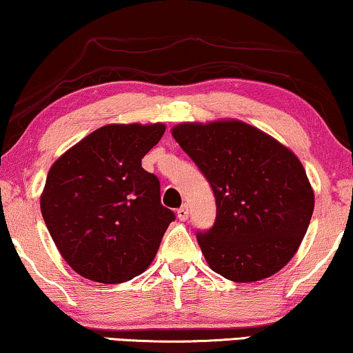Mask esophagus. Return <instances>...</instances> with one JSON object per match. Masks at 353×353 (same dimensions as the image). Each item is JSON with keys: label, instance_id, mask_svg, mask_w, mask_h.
Wrapping results in <instances>:
<instances>
[{"label": "esophagus", "instance_id": "esophagus-1", "mask_svg": "<svg viewBox=\"0 0 353 353\" xmlns=\"http://www.w3.org/2000/svg\"><path fill=\"white\" fill-rule=\"evenodd\" d=\"M176 216H178V219H180L181 221H186V220H188V216H190V209H188L186 204L181 205L180 209L176 210Z\"/></svg>", "mask_w": 353, "mask_h": 353}]
</instances>
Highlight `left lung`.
<instances>
[{"label": "left lung", "instance_id": "8db88e82", "mask_svg": "<svg viewBox=\"0 0 353 353\" xmlns=\"http://www.w3.org/2000/svg\"><path fill=\"white\" fill-rule=\"evenodd\" d=\"M172 137L214 190L215 223L197 233L209 267L236 283L260 281L286 267L315 207L296 154L236 119L183 122Z\"/></svg>", "mask_w": 353, "mask_h": 353}]
</instances>
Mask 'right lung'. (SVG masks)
<instances>
[{
	"mask_svg": "<svg viewBox=\"0 0 353 353\" xmlns=\"http://www.w3.org/2000/svg\"><path fill=\"white\" fill-rule=\"evenodd\" d=\"M165 125H104L52 163L40 197L41 215L67 265L96 283L119 284L146 272L172 210L141 159Z\"/></svg>",
	"mask_w": 353,
	"mask_h": 353,
	"instance_id": "obj_1",
	"label": "right lung"
}]
</instances>
